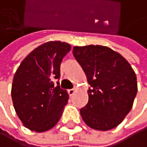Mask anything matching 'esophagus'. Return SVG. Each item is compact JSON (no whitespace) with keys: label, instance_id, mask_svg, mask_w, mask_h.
<instances>
[{"label":"esophagus","instance_id":"1","mask_svg":"<svg viewBox=\"0 0 147 147\" xmlns=\"http://www.w3.org/2000/svg\"><path fill=\"white\" fill-rule=\"evenodd\" d=\"M74 92H76V88H73V89H70L69 90H68V92H69V94H70V96H71V95H74Z\"/></svg>","mask_w":147,"mask_h":147}]
</instances>
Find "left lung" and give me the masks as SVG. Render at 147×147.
I'll list each match as a JSON object with an SVG mask.
<instances>
[{
	"label": "left lung",
	"instance_id": "obj_1",
	"mask_svg": "<svg viewBox=\"0 0 147 147\" xmlns=\"http://www.w3.org/2000/svg\"><path fill=\"white\" fill-rule=\"evenodd\" d=\"M74 57L87 76L89 102L80 109L87 125L109 130L120 125L133 106L137 77L119 53L101 45L74 46Z\"/></svg>",
	"mask_w": 147,
	"mask_h": 147
}]
</instances>
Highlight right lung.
<instances>
[{
    "mask_svg": "<svg viewBox=\"0 0 147 147\" xmlns=\"http://www.w3.org/2000/svg\"><path fill=\"white\" fill-rule=\"evenodd\" d=\"M70 50L66 42H46L30 53L15 73L11 89L14 109L30 130L44 132L59 121L69 94L54 80L60 77L61 61Z\"/></svg>",
    "mask_w": 147,
    "mask_h": 147,
    "instance_id": "right-lung-1",
    "label": "right lung"
}]
</instances>
